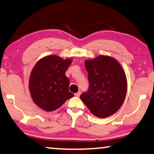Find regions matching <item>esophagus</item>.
Here are the masks:
<instances>
[{
  "label": "esophagus",
  "mask_w": 154,
  "mask_h": 154,
  "mask_svg": "<svg viewBox=\"0 0 154 154\" xmlns=\"http://www.w3.org/2000/svg\"><path fill=\"white\" fill-rule=\"evenodd\" d=\"M80 95H81V91H78L77 93H76V94H75V96H77V97H79Z\"/></svg>",
  "instance_id": "esophagus-1"
}]
</instances>
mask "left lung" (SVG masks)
I'll return each instance as SVG.
<instances>
[{"label":"left lung","mask_w":154,"mask_h":154,"mask_svg":"<svg viewBox=\"0 0 154 154\" xmlns=\"http://www.w3.org/2000/svg\"><path fill=\"white\" fill-rule=\"evenodd\" d=\"M89 83L80 98L97 117L105 118L118 111L126 96V77L114 58L100 56L86 60Z\"/></svg>","instance_id":"8db88e82"}]
</instances>
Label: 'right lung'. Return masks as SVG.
<instances>
[{"mask_svg":"<svg viewBox=\"0 0 154 154\" xmlns=\"http://www.w3.org/2000/svg\"><path fill=\"white\" fill-rule=\"evenodd\" d=\"M71 59L58 56L40 59L35 66L29 79V90L34 103L47 112L54 111L74 94L69 91L70 81L66 76Z\"/></svg>","mask_w":154,"mask_h":154,"instance_id":"right-lung-1","label":"right lung"}]
</instances>
